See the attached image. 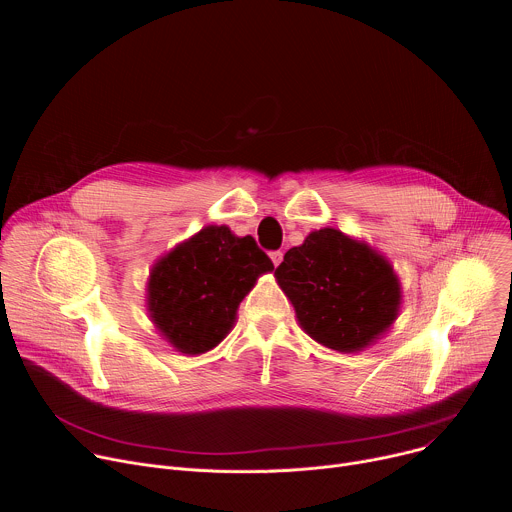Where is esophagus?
<instances>
[{"mask_svg": "<svg viewBox=\"0 0 512 512\" xmlns=\"http://www.w3.org/2000/svg\"><path fill=\"white\" fill-rule=\"evenodd\" d=\"M271 261H273V265L277 267V265L283 261V253H281V251H273V253H271Z\"/></svg>", "mask_w": 512, "mask_h": 512, "instance_id": "34e87169", "label": "esophagus"}]
</instances>
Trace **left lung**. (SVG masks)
<instances>
[{"label": "left lung", "mask_w": 512, "mask_h": 512, "mask_svg": "<svg viewBox=\"0 0 512 512\" xmlns=\"http://www.w3.org/2000/svg\"><path fill=\"white\" fill-rule=\"evenodd\" d=\"M302 330L342 354L375 344L397 320L403 291L385 255L338 229L312 231L275 269Z\"/></svg>", "instance_id": "1"}]
</instances>
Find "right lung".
Listing matches in <instances>:
<instances>
[{
  "label": "right lung",
  "instance_id": "add662e5",
  "mask_svg": "<svg viewBox=\"0 0 512 512\" xmlns=\"http://www.w3.org/2000/svg\"><path fill=\"white\" fill-rule=\"evenodd\" d=\"M269 271L273 263L253 237L208 225L152 265L150 320L178 352L204 354L233 330L239 304Z\"/></svg>",
  "mask_w": 512,
  "mask_h": 512
}]
</instances>
